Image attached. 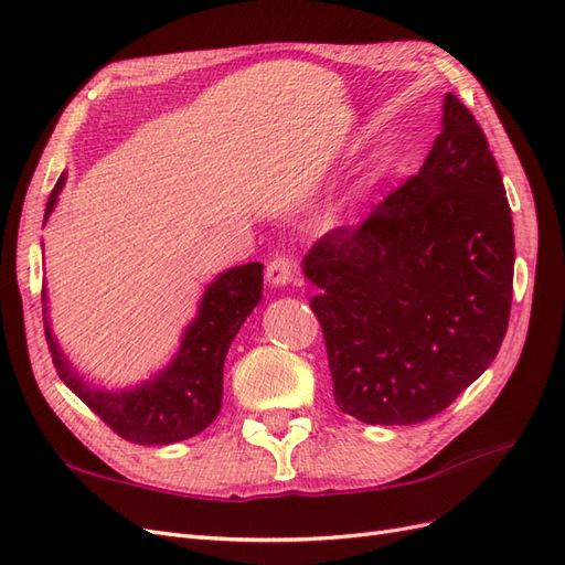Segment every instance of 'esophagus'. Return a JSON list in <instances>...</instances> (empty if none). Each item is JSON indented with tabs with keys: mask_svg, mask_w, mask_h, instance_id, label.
<instances>
[{
	"mask_svg": "<svg viewBox=\"0 0 565 565\" xmlns=\"http://www.w3.org/2000/svg\"><path fill=\"white\" fill-rule=\"evenodd\" d=\"M295 273H297L295 259H289V256H285V254H278L276 259H270L266 266V278L270 285H276V287L292 282Z\"/></svg>",
	"mask_w": 565,
	"mask_h": 565,
	"instance_id": "obj_1",
	"label": "esophagus"
}]
</instances>
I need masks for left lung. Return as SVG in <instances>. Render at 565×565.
Segmentation results:
<instances>
[{
  "mask_svg": "<svg viewBox=\"0 0 565 565\" xmlns=\"http://www.w3.org/2000/svg\"><path fill=\"white\" fill-rule=\"evenodd\" d=\"M341 413L405 426L443 413L498 355L514 224L483 129L455 94L409 177L303 256Z\"/></svg>",
  "mask_w": 565,
  "mask_h": 565,
  "instance_id": "obj_1",
  "label": "left lung"
}]
</instances>
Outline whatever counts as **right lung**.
Instances as JSON below:
<instances>
[{
  "label": "right lung",
  "mask_w": 565,
  "mask_h": 565,
  "mask_svg": "<svg viewBox=\"0 0 565 565\" xmlns=\"http://www.w3.org/2000/svg\"><path fill=\"white\" fill-rule=\"evenodd\" d=\"M63 185L65 174H61L46 200V216L54 210ZM262 287L264 264H245L221 273L204 292L198 318L188 324L172 365L150 382L117 393L96 391L77 377L49 330L44 306V334L51 361L63 384L117 436L139 446H169L185 440L207 429L218 415L228 347L254 306L259 303ZM44 299L46 292L42 289Z\"/></svg>",
  "instance_id": "1"
}]
</instances>
